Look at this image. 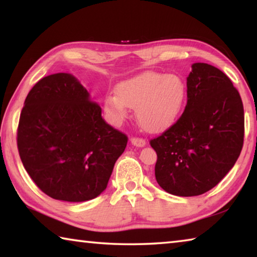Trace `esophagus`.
<instances>
[{
    "label": "esophagus",
    "mask_w": 257,
    "mask_h": 257,
    "mask_svg": "<svg viewBox=\"0 0 257 257\" xmlns=\"http://www.w3.org/2000/svg\"><path fill=\"white\" fill-rule=\"evenodd\" d=\"M130 142H132V144L134 146H137V147H143V146L146 145L145 139L138 138V137H132V138H130Z\"/></svg>",
    "instance_id": "esophagus-1"
}]
</instances>
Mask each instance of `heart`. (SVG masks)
Here are the masks:
<instances>
[{"mask_svg":"<svg viewBox=\"0 0 257 257\" xmlns=\"http://www.w3.org/2000/svg\"><path fill=\"white\" fill-rule=\"evenodd\" d=\"M186 87L177 75L145 71L119 82L115 95H108L104 107L114 122L127 115V107L136 108L138 123L149 132L168 128L179 114Z\"/></svg>","mask_w":257,"mask_h":257,"instance_id":"obj_1","label":"heart"}]
</instances>
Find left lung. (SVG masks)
Masks as SVG:
<instances>
[{"instance_id":"obj_1","label":"left lung","mask_w":257,"mask_h":257,"mask_svg":"<svg viewBox=\"0 0 257 257\" xmlns=\"http://www.w3.org/2000/svg\"><path fill=\"white\" fill-rule=\"evenodd\" d=\"M245 118L238 90L220 69L194 63L181 116L150 144L158 154L155 178L176 196H197L231 170L243 144Z\"/></svg>"}]
</instances>
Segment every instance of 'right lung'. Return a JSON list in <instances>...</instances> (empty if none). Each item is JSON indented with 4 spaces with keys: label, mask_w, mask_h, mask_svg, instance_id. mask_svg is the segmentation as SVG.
Wrapping results in <instances>:
<instances>
[{
    "label": "right lung",
    "mask_w": 257,
    "mask_h": 257,
    "mask_svg": "<svg viewBox=\"0 0 257 257\" xmlns=\"http://www.w3.org/2000/svg\"><path fill=\"white\" fill-rule=\"evenodd\" d=\"M128 137L102 118V108L70 73L42 78L20 113L17 144L26 171L43 193L85 202L106 188Z\"/></svg>",
    "instance_id": "1"
}]
</instances>
